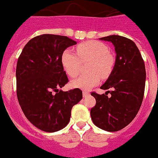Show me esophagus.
<instances>
[{"mask_svg":"<svg viewBox=\"0 0 158 158\" xmlns=\"http://www.w3.org/2000/svg\"><path fill=\"white\" fill-rule=\"evenodd\" d=\"M82 93H83V97L84 98H86L87 96H88V94H89V93H88V91H84Z\"/></svg>","mask_w":158,"mask_h":158,"instance_id":"esophagus-1","label":"esophagus"}]
</instances>
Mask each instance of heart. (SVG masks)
Instances as JSON below:
<instances>
[{
	"label": "heart",
	"instance_id": "obj_1",
	"mask_svg": "<svg viewBox=\"0 0 158 158\" xmlns=\"http://www.w3.org/2000/svg\"><path fill=\"white\" fill-rule=\"evenodd\" d=\"M77 54L70 49H65L61 56V63L64 70L70 77L79 74L82 63L90 62L88 71L71 82L72 88L89 90L100 82L101 77L109 76L115 64V59L109 53V48L102 42L91 40L80 43L76 48Z\"/></svg>",
	"mask_w": 158,
	"mask_h": 158
}]
</instances>
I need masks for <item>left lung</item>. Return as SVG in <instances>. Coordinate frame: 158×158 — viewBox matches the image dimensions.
<instances>
[{
	"instance_id": "1",
	"label": "left lung",
	"mask_w": 158,
	"mask_h": 158,
	"mask_svg": "<svg viewBox=\"0 0 158 158\" xmlns=\"http://www.w3.org/2000/svg\"><path fill=\"white\" fill-rule=\"evenodd\" d=\"M100 40L114 45L116 58L110 76L101 87L107 90L106 94L91 92L96 104L91 116L98 128L116 132L129 125L139 112L145 89V65L137 46L130 39L112 35Z\"/></svg>"
}]
</instances>
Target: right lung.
Segmentation results:
<instances>
[{
    "label": "right lung",
    "instance_id": "1",
    "mask_svg": "<svg viewBox=\"0 0 158 158\" xmlns=\"http://www.w3.org/2000/svg\"><path fill=\"white\" fill-rule=\"evenodd\" d=\"M77 44L67 36L38 35L22 49L16 67V93L25 117L40 130L53 133L70 122L71 109L82 99L79 88L59 90L69 81L61 63L67 47Z\"/></svg>",
    "mask_w": 158,
    "mask_h": 158
}]
</instances>
